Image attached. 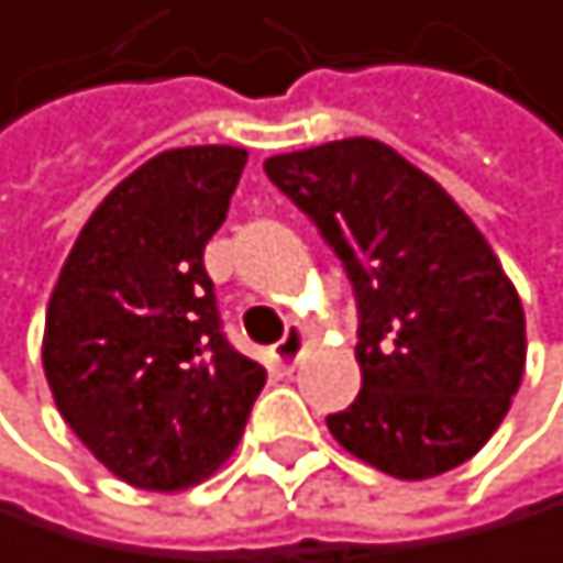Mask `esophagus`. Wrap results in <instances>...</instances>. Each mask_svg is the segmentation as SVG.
Masks as SVG:
<instances>
[{
	"label": "esophagus",
	"instance_id": "34e87169",
	"mask_svg": "<svg viewBox=\"0 0 563 563\" xmlns=\"http://www.w3.org/2000/svg\"><path fill=\"white\" fill-rule=\"evenodd\" d=\"M303 344H307V331L300 328V323L287 331L284 341L273 344V361H276L279 372H290V367L297 364V357H300V351H303Z\"/></svg>",
	"mask_w": 563,
	"mask_h": 563
}]
</instances>
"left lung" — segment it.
Masks as SVG:
<instances>
[{
	"label": "left lung",
	"instance_id": "left-lung-1",
	"mask_svg": "<svg viewBox=\"0 0 563 563\" xmlns=\"http://www.w3.org/2000/svg\"><path fill=\"white\" fill-rule=\"evenodd\" d=\"M331 243L357 297L361 391L331 435L395 479L473 460L523 378L517 287L473 219L422 168L375 137L263 162Z\"/></svg>",
	"mask_w": 563,
	"mask_h": 563
}]
</instances>
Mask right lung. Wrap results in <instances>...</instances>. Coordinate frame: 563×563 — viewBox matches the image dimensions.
Returning <instances> with one entry per match:
<instances>
[{
  "mask_svg": "<svg viewBox=\"0 0 563 563\" xmlns=\"http://www.w3.org/2000/svg\"><path fill=\"white\" fill-rule=\"evenodd\" d=\"M246 147L162 151L111 188L59 269L43 372L77 439L118 479L175 493L240 445L266 367L219 328L202 253Z\"/></svg>",
  "mask_w": 563,
  "mask_h": 563,
  "instance_id": "1",
  "label": "right lung"
}]
</instances>
